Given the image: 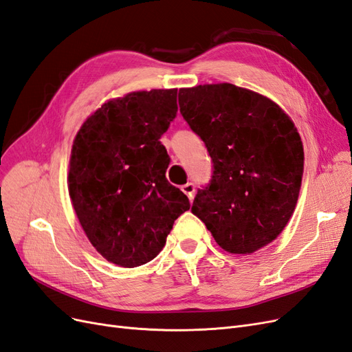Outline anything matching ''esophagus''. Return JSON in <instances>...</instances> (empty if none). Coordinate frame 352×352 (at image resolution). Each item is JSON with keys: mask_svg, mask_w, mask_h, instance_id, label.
I'll return each instance as SVG.
<instances>
[{"mask_svg": "<svg viewBox=\"0 0 352 352\" xmlns=\"http://www.w3.org/2000/svg\"><path fill=\"white\" fill-rule=\"evenodd\" d=\"M182 190H184V194H185L189 199H192V198H194V194H195V185H194L192 182H189V184H186V185L182 186Z\"/></svg>", "mask_w": 352, "mask_h": 352, "instance_id": "1", "label": "esophagus"}]
</instances>
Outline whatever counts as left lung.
I'll use <instances>...</instances> for the list:
<instances>
[{
	"label": "left lung",
	"mask_w": 352,
	"mask_h": 352,
	"mask_svg": "<svg viewBox=\"0 0 352 352\" xmlns=\"http://www.w3.org/2000/svg\"><path fill=\"white\" fill-rule=\"evenodd\" d=\"M180 114L206 144L210 182L192 212L232 254H251L278 238L300 194V133L272 100L232 83L179 91Z\"/></svg>",
	"instance_id": "obj_1"
}]
</instances>
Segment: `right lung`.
<instances>
[{
	"label": "right lung",
	"instance_id": "1",
	"mask_svg": "<svg viewBox=\"0 0 352 352\" xmlns=\"http://www.w3.org/2000/svg\"><path fill=\"white\" fill-rule=\"evenodd\" d=\"M177 89L127 94L101 105L74 138L69 194L88 239L105 260L138 267L163 250L188 197L166 177L160 138L177 114Z\"/></svg>",
	"mask_w": 352,
	"mask_h": 352
}]
</instances>
